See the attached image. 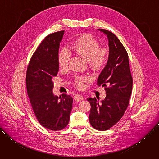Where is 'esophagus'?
<instances>
[{
  "label": "esophagus",
  "instance_id": "1",
  "mask_svg": "<svg viewBox=\"0 0 159 159\" xmlns=\"http://www.w3.org/2000/svg\"><path fill=\"white\" fill-rule=\"evenodd\" d=\"M74 99L78 102L79 101H81L82 100H84V96L82 95V94H76L75 96H74Z\"/></svg>",
  "mask_w": 159,
  "mask_h": 159
}]
</instances>
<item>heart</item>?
Here are the masks:
<instances>
[{
    "mask_svg": "<svg viewBox=\"0 0 159 159\" xmlns=\"http://www.w3.org/2000/svg\"><path fill=\"white\" fill-rule=\"evenodd\" d=\"M99 41L91 34L84 33L78 36L71 43L70 50L88 61L89 65L94 70L104 67L109 59V49L106 47H99ZM69 55L61 51L58 55V63L61 69H66L69 65ZM89 80L88 77L80 76L75 79V85L82 89Z\"/></svg>",
    "mask_w": 159,
    "mask_h": 159,
    "instance_id": "1",
    "label": "heart"
}]
</instances>
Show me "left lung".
<instances>
[{
	"instance_id": "obj_1",
	"label": "left lung",
	"mask_w": 159,
	"mask_h": 159,
	"mask_svg": "<svg viewBox=\"0 0 159 159\" xmlns=\"http://www.w3.org/2000/svg\"><path fill=\"white\" fill-rule=\"evenodd\" d=\"M107 36L109 57L100 74L97 84L105 87L106 96L99 102L96 98H88L91 108L89 121L99 131H105L118 123L129 104L133 79L128 55L119 39L112 33L98 29Z\"/></svg>"
}]
</instances>
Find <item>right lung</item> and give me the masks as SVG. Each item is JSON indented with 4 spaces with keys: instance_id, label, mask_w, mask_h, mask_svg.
<instances>
[{
    "instance_id": "right-lung-1",
    "label": "right lung",
    "mask_w": 159,
    "mask_h": 159,
    "mask_svg": "<svg viewBox=\"0 0 159 159\" xmlns=\"http://www.w3.org/2000/svg\"><path fill=\"white\" fill-rule=\"evenodd\" d=\"M64 31L49 34L33 53L26 72V88L34 115L44 128L61 130L69 124L73 98L53 93V78L59 70L58 55Z\"/></svg>"
}]
</instances>
